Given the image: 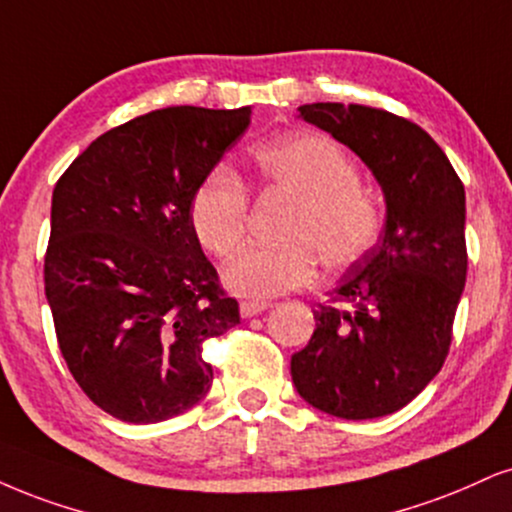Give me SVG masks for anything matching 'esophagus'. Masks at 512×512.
I'll use <instances>...</instances> for the list:
<instances>
[{"label": "esophagus", "mask_w": 512, "mask_h": 512, "mask_svg": "<svg viewBox=\"0 0 512 512\" xmlns=\"http://www.w3.org/2000/svg\"><path fill=\"white\" fill-rule=\"evenodd\" d=\"M266 308V301H242V304H239V315H242V318H254V315L266 311Z\"/></svg>", "instance_id": "34e87169"}]
</instances>
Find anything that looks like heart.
I'll return each mask as SVG.
<instances>
[{
	"label": "heart",
	"mask_w": 512,
	"mask_h": 512,
	"mask_svg": "<svg viewBox=\"0 0 512 512\" xmlns=\"http://www.w3.org/2000/svg\"><path fill=\"white\" fill-rule=\"evenodd\" d=\"M258 180L296 199L285 227L287 244L249 246L225 268L230 292L270 299L306 287L318 270L346 268L377 244L382 213L358 187V170L346 151L323 135H294L254 151ZM249 197L235 170L218 166L199 182L189 223L208 254L230 258L244 242Z\"/></svg>",
	"instance_id": "1"
}]
</instances>
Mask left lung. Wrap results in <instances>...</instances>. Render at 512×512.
Segmentation results:
<instances>
[{
  "instance_id": "8db88e82",
  "label": "left lung",
  "mask_w": 512,
  "mask_h": 512,
  "mask_svg": "<svg viewBox=\"0 0 512 512\" xmlns=\"http://www.w3.org/2000/svg\"><path fill=\"white\" fill-rule=\"evenodd\" d=\"M299 118L349 147L377 180L387 216L372 246L320 306L292 356L308 406L344 420L394 413L434 380L468 273L465 187L420 125L358 104L299 106Z\"/></svg>"
}]
</instances>
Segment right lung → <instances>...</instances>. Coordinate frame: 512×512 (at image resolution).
<instances>
[{
  "label": "right lung",
  "instance_id": "1",
  "mask_svg": "<svg viewBox=\"0 0 512 512\" xmlns=\"http://www.w3.org/2000/svg\"><path fill=\"white\" fill-rule=\"evenodd\" d=\"M249 123L251 106L156 109L97 137L56 182L44 294L68 370L113 418H175L211 389L201 346L239 306L189 204Z\"/></svg>",
  "mask_w": 512,
  "mask_h": 512
}]
</instances>
